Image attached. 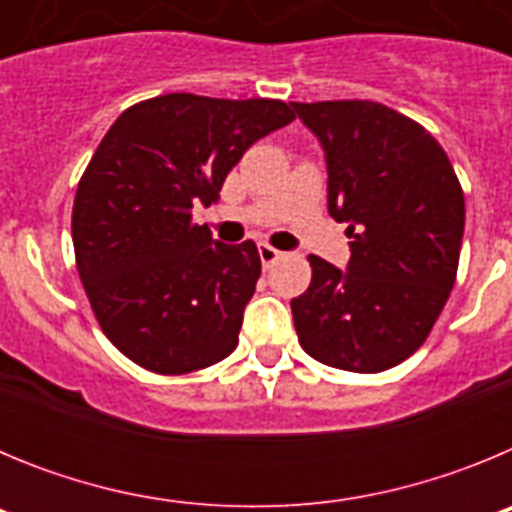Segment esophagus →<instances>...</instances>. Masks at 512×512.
<instances>
[{
  "label": "esophagus",
  "instance_id": "34e87169",
  "mask_svg": "<svg viewBox=\"0 0 512 512\" xmlns=\"http://www.w3.org/2000/svg\"><path fill=\"white\" fill-rule=\"evenodd\" d=\"M259 256H261V264L271 266L279 256H282V251H277V248L269 246V243H259Z\"/></svg>",
  "mask_w": 512,
  "mask_h": 512
}]
</instances>
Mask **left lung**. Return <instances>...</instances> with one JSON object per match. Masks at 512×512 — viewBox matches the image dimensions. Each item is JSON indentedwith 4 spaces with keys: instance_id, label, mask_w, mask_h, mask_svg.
Wrapping results in <instances>:
<instances>
[{
    "instance_id": "left-lung-1",
    "label": "left lung",
    "mask_w": 512,
    "mask_h": 512,
    "mask_svg": "<svg viewBox=\"0 0 512 512\" xmlns=\"http://www.w3.org/2000/svg\"><path fill=\"white\" fill-rule=\"evenodd\" d=\"M318 138L328 212L354 238L346 269L310 256L292 300L297 338L320 364L384 372L423 346L454 287L464 192L425 128L379 102H292Z\"/></svg>"
}]
</instances>
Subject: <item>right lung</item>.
I'll return each instance as SVG.
<instances>
[{
	"label": "right lung",
	"mask_w": 512,
	"mask_h": 512,
	"mask_svg": "<svg viewBox=\"0 0 512 512\" xmlns=\"http://www.w3.org/2000/svg\"><path fill=\"white\" fill-rule=\"evenodd\" d=\"M295 120L279 99L164 94L122 112L81 176L71 217L76 269L122 354L187 374L238 346L256 292V243L228 246L192 223L243 153Z\"/></svg>",
	"instance_id": "right-lung-1"
}]
</instances>
